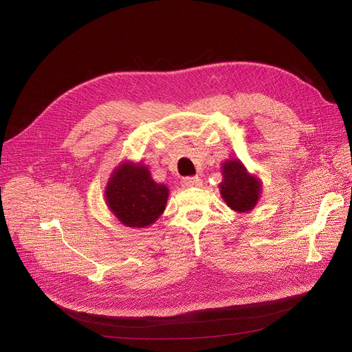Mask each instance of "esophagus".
Segmentation results:
<instances>
[{"instance_id": "obj_1", "label": "esophagus", "mask_w": 352, "mask_h": 352, "mask_svg": "<svg viewBox=\"0 0 352 352\" xmlns=\"http://www.w3.org/2000/svg\"><path fill=\"white\" fill-rule=\"evenodd\" d=\"M201 184H202V181L198 177H185L181 181V185L184 186V188H192V186H201Z\"/></svg>"}]
</instances>
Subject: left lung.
Returning a JSON list of instances; mask_svg holds the SVG:
<instances>
[{
  "label": "left lung",
  "mask_w": 352,
  "mask_h": 352,
  "mask_svg": "<svg viewBox=\"0 0 352 352\" xmlns=\"http://www.w3.org/2000/svg\"><path fill=\"white\" fill-rule=\"evenodd\" d=\"M222 182L219 192L225 204L235 212L248 214L259 202L262 194V181L250 174L243 162L238 158L222 162Z\"/></svg>",
  "instance_id": "left-lung-1"
}]
</instances>
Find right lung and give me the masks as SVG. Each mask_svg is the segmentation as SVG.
Returning a JSON list of instances; mask_svg holds the SVG:
<instances>
[{"label":"right lung","mask_w":352,"mask_h":352,"mask_svg":"<svg viewBox=\"0 0 352 352\" xmlns=\"http://www.w3.org/2000/svg\"><path fill=\"white\" fill-rule=\"evenodd\" d=\"M170 190L153 179L146 164L123 161L111 173L104 199L111 214L127 228L153 225L164 212Z\"/></svg>","instance_id":"obj_1"}]
</instances>
